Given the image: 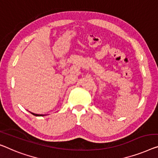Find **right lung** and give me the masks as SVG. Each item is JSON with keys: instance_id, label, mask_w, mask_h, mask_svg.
Returning a JSON list of instances; mask_svg holds the SVG:
<instances>
[{"instance_id": "right-lung-1", "label": "right lung", "mask_w": 158, "mask_h": 158, "mask_svg": "<svg viewBox=\"0 0 158 158\" xmlns=\"http://www.w3.org/2000/svg\"><path fill=\"white\" fill-rule=\"evenodd\" d=\"M31 114L32 115H34V116H44V115H41V114H33V113H31Z\"/></svg>"}]
</instances>
